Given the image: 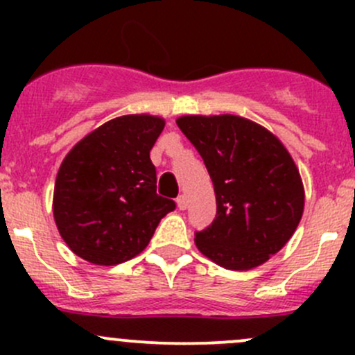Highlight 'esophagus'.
<instances>
[{
  "label": "esophagus",
  "mask_w": 355,
  "mask_h": 355,
  "mask_svg": "<svg viewBox=\"0 0 355 355\" xmlns=\"http://www.w3.org/2000/svg\"><path fill=\"white\" fill-rule=\"evenodd\" d=\"M177 206H178V209H187V206H189V199H187V196H178L177 198Z\"/></svg>",
  "instance_id": "obj_1"
}]
</instances>
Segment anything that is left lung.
<instances>
[{"mask_svg": "<svg viewBox=\"0 0 355 355\" xmlns=\"http://www.w3.org/2000/svg\"><path fill=\"white\" fill-rule=\"evenodd\" d=\"M177 125L207 168L216 218L196 245L221 268L247 271L282 249L304 213L299 168L280 139L237 114H185Z\"/></svg>", "mask_w": 355, "mask_h": 355, "instance_id": "8db88e82", "label": "left lung"}]
</instances>
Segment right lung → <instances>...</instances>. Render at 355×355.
<instances>
[{"label": "right lung", "instance_id": "add662e5", "mask_svg": "<svg viewBox=\"0 0 355 355\" xmlns=\"http://www.w3.org/2000/svg\"><path fill=\"white\" fill-rule=\"evenodd\" d=\"M164 120L123 114L92 130L60 164L53 214L70 250L98 266L125 263L146 249L161 218L175 209L156 194L153 146Z\"/></svg>", "mask_w": 355, "mask_h": 355}]
</instances>
